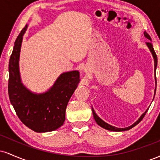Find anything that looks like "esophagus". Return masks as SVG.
I'll return each mask as SVG.
<instances>
[{
	"mask_svg": "<svg viewBox=\"0 0 160 160\" xmlns=\"http://www.w3.org/2000/svg\"><path fill=\"white\" fill-rule=\"evenodd\" d=\"M83 71H84V72H86V70L84 69V70H83Z\"/></svg>",
	"mask_w": 160,
	"mask_h": 160,
	"instance_id": "34e87169",
	"label": "esophagus"
}]
</instances>
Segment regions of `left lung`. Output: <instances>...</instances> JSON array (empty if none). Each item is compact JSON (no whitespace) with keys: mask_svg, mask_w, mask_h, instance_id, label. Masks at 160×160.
I'll return each mask as SVG.
<instances>
[{"mask_svg":"<svg viewBox=\"0 0 160 160\" xmlns=\"http://www.w3.org/2000/svg\"><path fill=\"white\" fill-rule=\"evenodd\" d=\"M144 35L145 38H148V40L151 41V38H150L149 34H148L146 32H144ZM146 44H147V46H148V49H150V52H151L152 56H153V60H154V72H155V85H156L155 90H154V96H155L156 89H157V78H156V70H157V55H156L155 51H154V49L153 47V45H152V43H150V42H148V43H146ZM148 109H149V108H148V109L145 111L144 113H143V114L141 115L140 117H139L138 120L136 122H134V123L132 125H131L130 126H128V127H126V128H117V127H115V126H111V125L108 124V123H107V122H104V120H102V119H101L100 117H99L96 114V113L95 112L94 109H93V108L92 107V111L93 117H94V119H95V122H96V123L98 124V126H100L102 128H105V129L109 130V131H113V132H123V131H127V130L131 129L132 128H133L134 126H136L137 124H138L139 122H140L142 120V119L144 118L145 114H146V113L148 112Z\"/></svg>","mask_w":160,"mask_h":160,"instance_id":"obj_1","label":"left lung"}]
</instances>
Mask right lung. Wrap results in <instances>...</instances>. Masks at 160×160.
I'll return each mask as SVG.
<instances>
[{
    "label": "right lung",
    "instance_id": "add662e5",
    "mask_svg": "<svg viewBox=\"0 0 160 160\" xmlns=\"http://www.w3.org/2000/svg\"><path fill=\"white\" fill-rule=\"evenodd\" d=\"M27 28L28 25L16 38L9 62V97L18 117L27 127L36 132H52L64 124L68 103L80 81V72L62 73L44 92L28 89L19 71L20 51Z\"/></svg>",
    "mask_w": 160,
    "mask_h": 160
}]
</instances>
